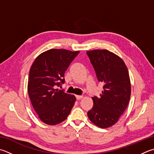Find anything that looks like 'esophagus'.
<instances>
[{
  "mask_svg": "<svg viewBox=\"0 0 154 154\" xmlns=\"http://www.w3.org/2000/svg\"><path fill=\"white\" fill-rule=\"evenodd\" d=\"M83 97V96H76V98H77V100H81Z\"/></svg>",
  "mask_w": 154,
  "mask_h": 154,
  "instance_id": "esophagus-1",
  "label": "esophagus"
}]
</instances>
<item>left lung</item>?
<instances>
[{
    "label": "left lung",
    "instance_id": "8db88e82",
    "mask_svg": "<svg viewBox=\"0 0 154 154\" xmlns=\"http://www.w3.org/2000/svg\"><path fill=\"white\" fill-rule=\"evenodd\" d=\"M98 82L104 85L99 97L94 96V106L88 112L90 121L100 128L111 127L127 108L131 96V83L124 61L107 50L87 52Z\"/></svg>",
    "mask_w": 154,
    "mask_h": 154
}]
</instances>
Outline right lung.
Instances as JSON below:
<instances>
[{
    "label": "right lung",
    "mask_w": 154,
    "mask_h": 154,
    "mask_svg": "<svg viewBox=\"0 0 154 154\" xmlns=\"http://www.w3.org/2000/svg\"><path fill=\"white\" fill-rule=\"evenodd\" d=\"M79 51L50 49L31 66L27 91L35 112L44 123L55 125L67 118L76 97L57 89L65 83V72Z\"/></svg>",
    "instance_id": "right-lung-1"
}]
</instances>
